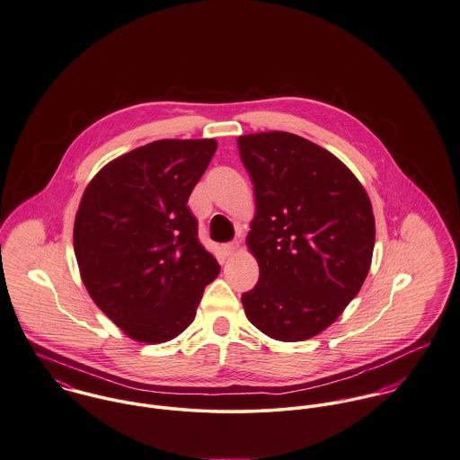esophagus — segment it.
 Here are the masks:
<instances>
[{"label": "esophagus", "mask_w": 460, "mask_h": 460, "mask_svg": "<svg viewBox=\"0 0 460 460\" xmlns=\"http://www.w3.org/2000/svg\"><path fill=\"white\" fill-rule=\"evenodd\" d=\"M238 251H240V242H231V243L222 245V252L226 255L236 254Z\"/></svg>", "instance_id": "1"}]
</instances>
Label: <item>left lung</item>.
I'll use <instances>...</instances> for the list:
<instances>
[{
    "mask_svg": "<svg viewBox=\"0 0 460 460\" xmlns=\"http://www.w3.org/2000/svg\"><path fill=\"white\" fill-rule=\"evenodd\" d=\"M238 148L254 183L247 245L259 264L242 304L268 337L306 341L361 289L376 240L370 199L335 155L300 136L249 134Z\"/></svg>",
    "mask_w": 460,
    "mask_h": 460,
    "instance_id": "obj_1",
    "label": "left lung"
}]
</instances>
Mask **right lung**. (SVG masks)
<instances>
[{"instance_id":"add662e5","label":"right lung","mask_w":460,"mask_h":460,"mask_svg":"<svg viewBox=\"0 0 460 460\" xmlns=\"http://www.w3.org/2000/svg\"><path fill=\"white\" fill-rule=\"evenodd\" d=\"M215 150V139L155 141L109 162L83 194L74 224L81 279L134 341L178 337L220 271L187 206Z\"/></svg>"}]
</instances>
